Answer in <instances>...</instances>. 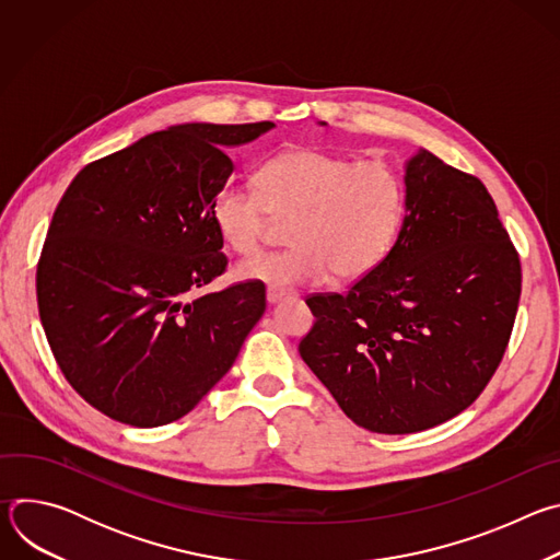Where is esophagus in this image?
Here are the masks:
<instances>
[{
	"instance_id": "34e87169",
	"label": "esophagus",
	"mask_w": 560,
	"mask_h": 560,
	"mask_svg": "<svg viewBox=\"0 0 560 560\" xmlns=\"http://www.w3.org/2000/svg\"><path fill=\"white\" fill-rule=\"evenodd\" d=\"M290 294H292V292H288V290H283V288L270 285L268 292H266V299H268V303H277V301H281V299H285V296H290Z\"/></svg>"
}]
</instances>
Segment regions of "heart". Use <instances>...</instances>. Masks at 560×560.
<instances>
[{
  "label": "heart",
  "mask_w": 560,
  "mask_h": 560,
  "mask_svg": "<svg viewBox=\"0 0 560 560\" xmlns=\"http://www.w3.org/2000/svg\"><path fill=\"white\" fill-rule=\"evenodd\" d=\"M257 188L225 182L212 197L210 219L236 255H255L270 217L288 221L292 248L236 266V277L275 288L370 275L394 244L406 208L398 171L383 159H357L296 145L277 152L257 171Z\"/></svg>",
  "instance_id": "b5f03b06"
}]
</instances>
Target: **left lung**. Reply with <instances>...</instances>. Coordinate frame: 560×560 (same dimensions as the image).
Here are the masks:
<instances>
[{"label":"left lung","instance_id":"8db88e82","mask_svg":"<svg viewBox=\"0 0 560 560\" xmlns=\"http://www.w3.org/2000/svg\"><path fill=\"white\" fill-rule=\"evenodd\" d=\"M518 299V253L488 188L419 148L396 244L343 294L305 299L316 322L299 352L357 425L412 434L486 389Z\"/></svg>","mask_w":560,"mask_h":560}]
</instances>
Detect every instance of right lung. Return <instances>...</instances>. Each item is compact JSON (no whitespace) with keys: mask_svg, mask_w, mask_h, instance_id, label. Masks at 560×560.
I'll return each instance as SVG.
<instances>
[{"mask_svg":"<svg viewBox=\"0 0 560 560\" xmlns=\"http://www.w3.org/2000/svg\"><path fill=\"white\" fill-rule=\"evenodd\" d=\"M275 128L184 124L77 173L37 264L39 318L59 370L102 415L135 428L188 415L266 310L261 281L192 296L225 272L210 219L234 171L225 148Z\"/></svg>","mask_w":560,"mask_h":560,"instance_id":"obj_1","label":"right lung"}]
</instances>
